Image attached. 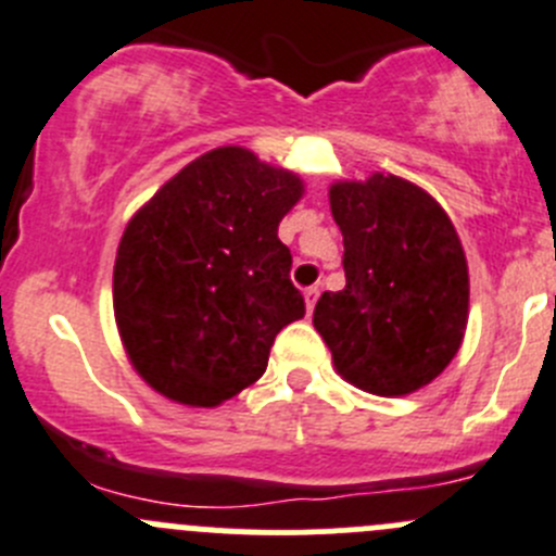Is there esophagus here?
Wrapping results in <instances>:
<instances>
[{
  "instance_id": "34e87169",
  "label": "esophagus",
  "mask_w": 556,
  "mask_h": 556,
  "mask_svg": "<svg viewBox=\"0 0 556 556\" xmlns=\"http://www.w3.org/2000/svg\"><path fill=\"white\" fill-rule=\"evenodd\" d=\"M317 293H320V288L317 285H312V288L304 290V301H306V312L315 309V301H317Z\"/></svg>"
}]
</instances>
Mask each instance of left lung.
<instances>
[{
	"mask_svg": "<svg viewBox=\"0 0 556 556\" xmlns=\"http://www.w3.org/2000/svg\"><path fill=\"white\" fill-rule=\"evenodd\" d=\"M344 285L315 306L317 333L348 382L377 396L429 386L467 328L470 277L454 223L413 181L371 174L328 190Z\"/></svg>",
	"mask_w": 556,
	"mask_h": 556,
	"instance_id": "obj_1",
	"label": "left lung"
}]
</instances>
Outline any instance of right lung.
I'll return each instance as SVG.
<instances>
[{
  "instance_id": "right-lung-1",
  "label": "right lung",
  "mask_w": 556,
  "mask_h": 556,
  "mask_svg": "<svg viewBox=\"0 0 556 556\" xmlns=\"http://www.w3.org/2000/svg\"><path fill=\"white\" fill-rule=\"evenodd\" d=\"M301 195L295 174L219 147L129 219L113 315L129 364L154 391L217 407L266 371L277 333L306 312L277 236Z\"/></svg>"
}]
</instances>
